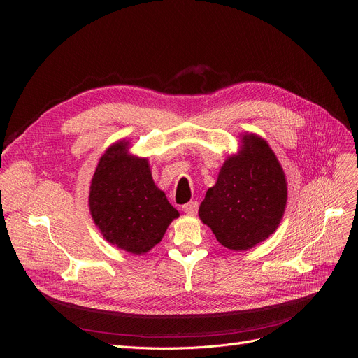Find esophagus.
I'll return each mask as SVG.
<instances>
[{"mask_svg":"<svg viewBox=\"0 0 358 358\" xmlns=\"http://www.w3.org/2000/svg\"><path fill=\"white\" fill-rule=\"evenodd\" d=\"M182 210L187 215H196L199 210V203L197 201H189L182 206Z\"/></svg>","mask_w":358,"mask_h":358,"instance_id":"obj_1","label":"esophagus"}]
</instances>
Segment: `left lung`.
<instances>
[{
  "label": "left lung",
  "instance_id": "left-lung-1",
  "mask_svg": "<svg viewBox=\"0 0 358 358\" xmlns=\"http://www.w3.org/2000/svg\"><path fill=\"white\" fill-rule=\"evenodd\" d=\"M286 201V176L273 149L262 138L245 134L239 154L224 161L206 193L199 216L223 247L245 251L275 232Z\"/></svg>",
  "mask_w": 358,
  "mask_h": 358
}]
</instances>
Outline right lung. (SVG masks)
Wrapping results in <instances>:
<instances>
[{"instance_id": "right-lung-1", "label": "right lung", "mask_w": 358, "mask_h": 358, "mask_svg": "<svg viewBox=\"0 0 358 358\" xmlns=\"http://www.w3.org/2000/svg\"><path fill=\"white\" fill-rule=\"evenodd\" d=\"M94 223L113 245L145 254L161 242L180 216L155 185L146 158L129 154V142L113 143L100 158L90 185Z\"/></svg>"}]
</instances>
